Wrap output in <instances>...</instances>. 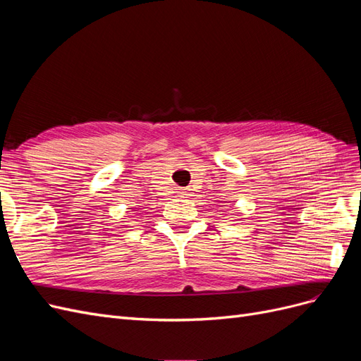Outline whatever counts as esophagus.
<instances>
[{"mask_svg":"<svg viewBox=\"0 0 361 361\" xmlns=\"http://www.w3.org/2000/svg\"><path fill=\"white\" fill-rule=\"evenodd\" d=\"M180 195L182 197H188V195H192V194L190 190H183V191H180Z\"/></svg>","mask_w":361,"mask_h":361,"instance_id":"esophagus-1","label":"esophagus"}]
</instances>
